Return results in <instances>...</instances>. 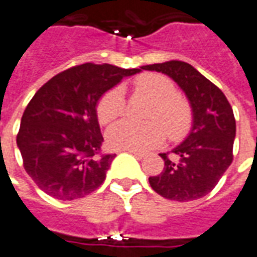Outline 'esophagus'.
<instances>
[{
	"label": "esophagus",
	"mask_w": 257,
	"mask_h": 257,
	"mask_svg": "<svg viewBox=\"0 0 257 257\" xmlns=\"http://www.w3.org/2000/svg\"><path fill=\"white\" fill-rule=\"evenodd\" d=\"M127 151L130 152V154H133V155H136L137 158H144V157H146V154L141 151H136V150H127Z\"/></svg>",
	"instance_id": "obj_1"
}]
</instances>
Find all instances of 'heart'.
Segmentation results:
<instances>
[{
    "label": "heart",
    "mask_w": 257,
    "mask_h": 257,
    "mask_svg": "<svg viewBox=\"0 0 257 257\" xmlns=\"http://www.w3.org/2000/svg\"><path fill=\"white\" fill-rule=\"evenodd\" d=\"M134 89L152 99L146 123L123 120L110 127L107 143L116 150L146 151L159 146L166 137L172 141L183 139L193 124V109L189 100L176 93L171 78L157 72H146L134 79ZM125 111V100L120 86L106 91L96 105V116L102 124H110Z\"/></svg>",
    "instance_id": "obj_1"
}]
</instances>
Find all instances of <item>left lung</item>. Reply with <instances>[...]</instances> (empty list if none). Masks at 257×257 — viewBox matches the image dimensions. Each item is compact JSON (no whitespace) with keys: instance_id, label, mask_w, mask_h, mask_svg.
Masks as SVG:
<instances>
[{"instance_id":"left-lung-1","label":"left lung","mask_w":257,"mask_h":257,"mask_svg":"<svg viewBox=\"0 0 257 257\" xmlns=\"http://www.w3.org/2000/svg\"><path fill=\"white\" fill-rule=\"evenodd\" d=\"M141 68L169 75L185 91L193 107L192 133L171 152L159 154L165 168L150 178V185L165 199H201L232 164L236 132L232 107L217 85L185 61L172 60Z\"/></svg>"}]
</instances>
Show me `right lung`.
<instances>
[{
  "mask_svg": "<svg viewBox=\"0 0 257 257\" xmlns=\"http://www.w3.org/2000/svg\"><path fill=\"white\" fill-rule=\"evenodd\" d=\"M140 71L86 63L54 75L35 93L17 144L39 189L54 199L75 200L105 182L116 154L102 152L96 103L123 77Z\"/></svg>",
  "mask_w": 257,
  "mask_h": 257,
  "instance_id": "right-lung-1",
  "label": "right lung"
}]
</instances>
